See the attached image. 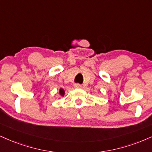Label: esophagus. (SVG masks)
I'll return each mask as SVG.
<instances>
[{
	"instance_id": "34e87169",
	"label": "esophagus",
	"mask_w": 152,
	"mask_h": 152,
	"mask_svg": "<svg viewBox=\"0 0 152 152\" xmlns=\"http://www.w3.org/2000/svg\"><path fill=\"white\" fill-rule=\"evenodd\" d=\"M75 88H80V87H81V85H79V84H76V85H75Z\"/></svg>"
}]
</instances>
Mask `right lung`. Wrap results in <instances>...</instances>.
Returning <instances> with one entry per match:
<instances>
[{"instance_id": "add662e5", "label": "right lung", "mask_w": 152, "mask_h": 152, "mask_svg": "<svg viewBox=\"0 0 152 152\" xmlns=\"http://www.w3.org/2000/svg\"><path fill=\"white\" fill-rule=\"evenodd\" d=\"M59 94H60V95H61V96H64V95H65L64 89L61 88V89H60V90H59Z\"/></svg>"}]
</instances>
